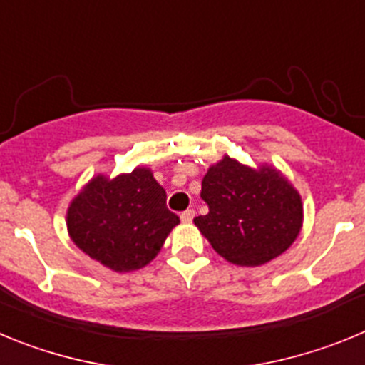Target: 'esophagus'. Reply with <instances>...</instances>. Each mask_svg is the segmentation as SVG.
<instances>
[{
  "label": "esophagus",
  "instance_id": "esophagus-1",
  "mask_svg": "<svg viewBox=\"0 0 365 365\" xmlns=\"http://www.w3.org/2000/svg\"><path fill=\"white\" fill-rule=\"evenodd\" d=\"M193 215H195V212H193V210L182 212V214H180V221H182V222H192Z\"/></svg>",
  "mask_w": 365,
  "mask_h": 365
}]
</instances>
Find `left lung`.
<instances>
[{"label":"left lung","instance_id":"1","mask_svg":"<svg viewBox=\"0 0 365 365\" xmlns=\"http://www.w3.org/2000/svg\"><path fill=\"white\" fill-rule=\"evenodd\" d=\"M201 186L208 214L193 222L215 252L234 265H265L299 235L302 195L278 168H252L225 155L208 168Z\"/></svg>","mask_w":365,"mask_h":365}]
</instances>
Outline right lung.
Returning a JSON list of instances; mask_svg holds the SVG:
<instances>
[{
	"instance_id": "add662e5",
	"label": "right lung",
	"mask_w": 365,
	"mask_h": 365,
	"mask_svg": "<svg viewBox=\"0 0 365 365\" xmlns=\"http://www.w3.org/2000/svg\"><path fill=\"white\" fill-rule=\"evenodd\" d=\"M67 232L83 254L115 272L143 269L160 252L179 217L146 166L93 177L67 208Z\"/></svg>"
}]
</instances>
